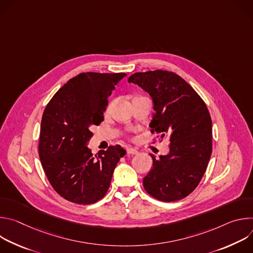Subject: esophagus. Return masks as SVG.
<instances>
[{"label":"esophagus","mask_w":253,"mask_h":253,"mask_svg":"<svg viewBox=\"0 0 253 253\" xmlns=\"http://www.w3.org/2000/svg\"><path fill=\"white\" fill-rule=\"evenodd\" d=\"M127 153L130 154V155H137L138 151L134 148H127Z\"/></svg>","instance_id":"1"}]
</instances>
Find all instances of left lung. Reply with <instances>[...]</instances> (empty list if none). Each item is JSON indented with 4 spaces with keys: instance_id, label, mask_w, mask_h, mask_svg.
<instances>
[{
    "instance_id": "left-lung-1",
    "label": "left lung",
    "mask_w": 253,
    "mask_h": 253,
    "mask_svg": "<svg viewBox=\"0 0 253 253\" xmlns=\"http://www.w3.org/2000/svg\"><path fill=\"white\" fill-rule=\"evenodd\" d=\"M153 100L152 133L170 137L169 153L153 160L143 186L154 198L171 202L189 195L199 184L212 152V122L204 101L181 77L163 70L131 75Z\"/></svg>"
}]
</instances>
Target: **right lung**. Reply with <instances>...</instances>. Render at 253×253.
<instances>
[{
    "label": "right lung",
    "mask_w": 253,
    "mask_h": 253,
    "mask_svg": "<svg viewBox=\"0 0 253 253\" xmlns=\"http://www.w3.org/2000/svg\"><path fill=\"white\" fill-rule=\"evenodd\" d=\"M125 73L87 72L70 79L46 106L39 156L49 182L66 200L91 204L103 198L114 169L126 154L120 145L93 155L91 127L104 120L108 97Z\"/></svg>",
    "instance_id": "right-lung-1"
}]
</instances>
